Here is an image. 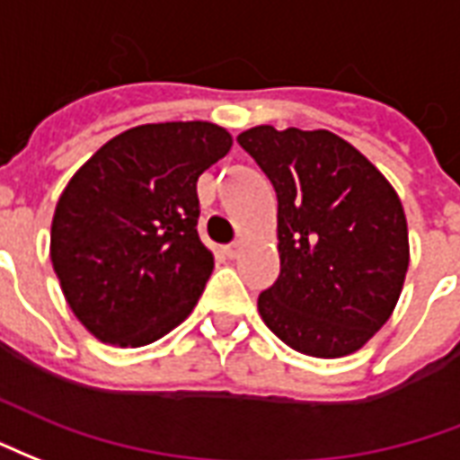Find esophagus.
Returning a JSON list of instances; mask_svg holds the SVG:
<instances>
[{"label": "esophagus", "mask_w": 460, "mask_h": 460, "mask_svg": "<svg viewBox=\"0 0 460 460\" xmlns=\"http://www.w3.org/2000/svg\"><path fill=\"white\" fill-rule=\"evenodd\" d=\"M223 252H226L230 260H234V257H240V252H243V244H240V243L226 244V247H223Z\"/></svg>", "instance_id": "1"}]
</instances>
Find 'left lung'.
<instances>
[{
  "mask_svg": "<svg viewBox=\"0 0 460 460\" xmlns=\"http://www.w3.org/2000/svg\"><path fill=\"white\" fill-rule=\"evenodd\" d=\"M277 190L279 277L257 299L274 336L343 358L380 331L409 267L407 217L390 181L326 129L252 127L237 137Z\"/></svg>",
  "mask_w": 460,
  "mask_h": 460,
  "instance_id": "obj_1",
  "label": "left lung"
}]
</instances>
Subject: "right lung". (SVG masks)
<instances>
[{"label": "right lung", "instance_id": "right-lung-1", "mask_svg": "<svg viewBox=\"0 0 460 460\" xmlns=\"http://www.w3.org/2000/svg\"><path fill=\"white\" fill-rule=\"evenodd\" d=\"M230 146L217 124H142L100 146L60 193L53 270L102 343L149 345L189 318L213 271L196 183Z\"/></svg>", "mask_w": 460, "mask_h": 460}]
</instances>
